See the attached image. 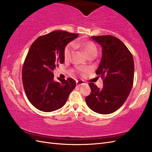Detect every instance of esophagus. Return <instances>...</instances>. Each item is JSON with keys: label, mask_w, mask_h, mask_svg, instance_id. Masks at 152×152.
<instances>
[{"label": "esophagus", "mask_w": 152, "mask_h": 152, "mask_svg": "<svg viewBox=\"0 0 152 152\" xmlns=\"http://www.w3.org/2000/svg\"><path fill=\"white\" fill-rule=\"evenodd\" d=\"M84 84H85V82L83 81V80H77V86H80V85H83Z\"/></svg>", "instance_id": "esophagus-1"}]
</instances>
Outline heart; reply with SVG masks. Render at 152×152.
I'll list each match as a JSON object with an SVG mask.
<instances>
[{
  "label": "heart",
  "mask_w": 152,
  "mask_h": 152,
  "mask_svg": "<svg viewBox=\"0 0 152 152\" xmlns=\"http://www.w3.org/2000/svg\"><path fill=\"white\" fill-rule=\"evenodd\" d=\"M74 47L81 48L85 51L86 56L90 58H94L97 54V48L96 45L92 42L90 41H81L75 42L73 43H69L66 46L64 50V58L65 60H69L71 58L74 50ZM77 72L80 74H83L85 69L80 67H77Z\"/></svg>",
  "instance_id": "heart-1"
}]
</instances>
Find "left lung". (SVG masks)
I'll use <instances>...</instances> for the list:
<instances>
[{
    "label": "left lung",
    "instance_id": "1",
    "mask_svg": "<svg viewBox=\"0 0 152 152\" xmlns=\"http://www.w3.org/2000/svg\"><path fill=\"white\" fill-rule=\"evenodd\" d=\"M102 47V57L96 74L103 80L98 88L89 83L91 93L86 97L87 105L94 112L108 114L123 105L132 89L134 61L132 54L120 39L110 35L91 37Z\"/></svg>",
    "mask_w": 152,
    "mask_h": 152
}]
</instances>
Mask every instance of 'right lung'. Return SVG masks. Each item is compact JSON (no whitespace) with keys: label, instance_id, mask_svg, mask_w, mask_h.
Instances as JSON below:
<instances>
[{"label":"right lung","instance_id":"1","mask_svg":"<svg viewBox=\"0 0 152 152\" xmlns=\"http://www.w3.org/2000/svg\"><path fill=\"white\" fill-rule=\"evenodd\" d=\"M78 34L56 30L38 37L30 46L22 69V80L29 102L43 112L64 105L76 83L72 78L54 80L53 71L63 64L66 45Z\"/></svg>","mask_w":152,"mask_h":152}]
</instances>
